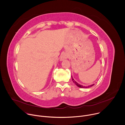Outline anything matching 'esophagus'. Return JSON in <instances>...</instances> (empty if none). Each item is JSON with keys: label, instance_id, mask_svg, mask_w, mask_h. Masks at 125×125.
<instances>
[{"label": "esophagus", "instance_id": "1", "mask_svg": "<svg viewBox=\"0 0 125 125\" xmlns=\"http://www.w3.org/2000/svg\"><path fill=\"white\" fill-rule=\"evenodd\" d=\"M68 58V54H67V53H63V54L61 55L60 57V60L61 61H62L66 59H67Z\"/></svg>", "mask_w": 125, "mask_h": 125}]
</instances>
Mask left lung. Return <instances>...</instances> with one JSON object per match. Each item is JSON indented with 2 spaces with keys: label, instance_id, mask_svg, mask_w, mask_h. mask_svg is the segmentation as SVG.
<instances>
[{
  "label": "left lung",
  "instance_id": "8db88e82",
  "mask_svg": "<svg viewBox=\"0 0 125 125\" xmlns=\"http://www.w3.org/2000/svg\"><path fill=\"white\" fill-rule=\"evenodd\" d=\"M71 78H72V81H73V82L75 83V84L77 86H78V87H81V88H88V87H91V86H93V85L94 84H94H91V85H88V86H84V85H81V84H80L78 83L76 81H75L74 80V79H73V78L72 76H71Z\"/></svg>",
  "mask_w": 125,
  "mask_h": 125
}]
</instances>
